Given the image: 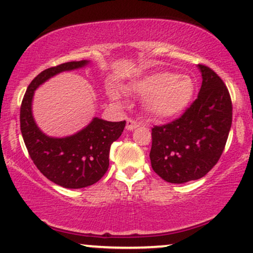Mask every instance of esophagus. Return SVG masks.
I'll return each instance as SVG.
<instances>
[{"mask_svg": "<svg viewBox=\"0 0 253 253\" xmlns=\"http://www.w3.org/2000/svg\"><path fill=\"white\" fill-rule=\"evenodd\" d=\"M138 126H139V125L136 124L135 121L130 120V119H127V121H126V129H127V130H133V129H135Z\"/></svg>", "mask_w": 253, "mask_h": 253, "instance_id": "34e87169", "label": "esophagus"}]
</instances>
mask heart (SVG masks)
Returning a JSON list of instances; mask_svg holds the SVG:
<instances>
[{"mask_svg":"<svg viewBox=\"0 0 253 253\" xmlns=\"http://www.w3.org/2000/svg\"><path fill=\"white\" fill-rule=\"evenodd\" d=\"M127 91L145 100V110L157 120H168L181 115L188 108L194 92L195 82L188 75L159 71L132 81L126 85ZM110 100L119 106H127L123 91L112 84L107 89Z\"/></svg>","mask_w":253,"mask_h":253,"instance_id":"obj_1","label":"heart"}]
</instances>
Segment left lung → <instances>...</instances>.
<instances>
[{"instance_id": "8db88e82", "label": "left lung", "mask_w": 253, "mask_h": 253, "mask_svg": "<svg viewBox=\"0 0 253 253\" xmlns=\"http://www.w3.org/2000/svg\"><path fill=\"white\" fill-rule=\"evenodd\" d=\"M202 84L197 98L172 123L152 128V169L169 183L207 175L221 157L232 126V102L225 83L211 69L197 65Z\"/></svg>"}]
</instances>
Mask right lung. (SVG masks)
<instances>
[{
	"instance_id": "1",
	"label": "right lung",
	"mask_w": 253,
	"mask_h": 253,
	"mask_svg": "<svg viewBox=\"0 0 253 253\" xmlns=\"http://www.w3.org/2000/svg\"><path fill=\"white\" fill-rule=\"evenodd\" d=\"M90 60L69 62L40 72L28 85L20 109L22 138L32 161L46 178L63 188L80 189L102 178L109 167L112 144L124 132L126 121L92 120L75 134L50 136L34 120L32 104L36 90L50 78L64 71L85 68Z\"/></svg>"
}]
</instances>
